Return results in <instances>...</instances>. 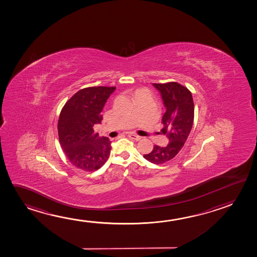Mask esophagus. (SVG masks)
<instances>
[{
    "mask_svg": "<svg viewBox=\"0 0 257 257\" xmlns=\"http://www.w3.org/2000/svg\"><path fill=\"white\" fill-rule=\"evenodd\" d=\"M128 137L131 138V139L135 140V141H141V140H142V137H141V136L135 135V134H129V135H128Z\"/></svg>",
    "mask_w": 257,
    "mask_h": 257,
    "instance_id": "esophagus-1",
    "label": "esophagus"
}]
</instances>
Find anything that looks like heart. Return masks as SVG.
Returning <instances> with one entry per match:
<instances>
[{
  "instance_id": "obj_1",
  "label": "heart",
  "mask_w": 257,
  "mask_h": 257,
  "mask_svg": "<svg viewBox=\"0 0 257 257\" xmlns=\"http://www.w3.org/2000/svg\"><path fill=\"white\" fill-rule=\"evenodd\" d=\"M144 92H147V90H146V89H143V88L138 89V90H136V91H135V97L136 95H139V94H142V93Z\"/></svg>"
}]
</instances>
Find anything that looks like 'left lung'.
<instances>
[{
  "mask_svg": "<svg viewBox=\"0 0 257 257\" xmlns=\"http://www.w3.org/2000/svg\"><path fill=\"white\" fill-rule=\"evenodd\" d=\"M162 97L166 112L162 117L161 134L169 143L165 147L154 145L152 152L143 155L153 164H163L177 156L189 136L194 122V105L189 89L177 82L153 83Z\"/></svg>",
  "mask_w": 257,
  "mask_h": 257,
  "instance_id": "8db88e82",
  "label": "left lung"
}]
</instances>
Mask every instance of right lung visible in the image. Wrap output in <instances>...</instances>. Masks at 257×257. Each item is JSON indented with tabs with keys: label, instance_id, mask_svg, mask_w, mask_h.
Returning a JSON list of instances; mask_svg holds the SVG:
<instances>
[{
	"label": "right lung",
	"instance_id": "1",
	"mask_svg": "<svg viewBox=\"0 0 257 257\" xmlns=\"http://www.w3.org/2000/svg\"><path fill=\"white\" fill-rule=\"evenodd\" d=\"M115 87H89L75 93L60 113L58 136L69 161L84 171H96L109 157L111 142L99 137L93 126L102 121L101 112Z\"/></svg>",
	"mask_w": 257,
	"mask_h": 257
}]
</instances>
